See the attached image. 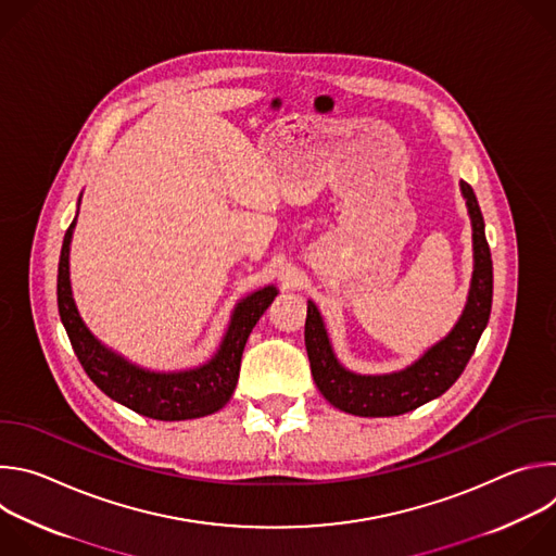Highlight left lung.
I'll list each match as a JSON object with an SVG mask.
<instances>
[{
	"label": "left lung",
	"mask_w": 556,
	"mask_h": 556,
	"mask_svg": "<svg viewBox=\"0 0 556 556\" xmlns=\"http://www.w3.org/2000/svg\"><path fill=\"white\" fill-rule=\"evenodd\" d=\"M459 191L472 228V275L468 296L451 332L427 348L412 365L389 374H358L348 369L332 348L319 307L307 299L305 350L312 378L324 399L337 409L365 418L414 412L442 395L459 378L472 356L491 316L493 260L478 198L464 180L459 182Z\"/></svg>",
	"instance_id": "8db88e82"
}]
</instances>
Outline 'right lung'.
<instances>
[{"label": "right lung", "instance_id": "right-lung-1", "mask_svg": "<svg viewBox=\"0 0 556 556\" xmlns=\"http://www.w3.org/2000/svg\"><path fill=\"white\" fill-rule=\"evenodd\" d=\"M81 195H78V204H81ZM76 217L63 237L56 303L72 350L90 380L114 403L153 420H193L219 412L230 401L237 378H240L242 354L255 324L279 294L277 286L268 283L235 303L219 348L208 361L189 369L155 371L105 345L84 321L70 281V244Z\"/></svg>", "mask_w": 556, "mask_h": 556}]
</instances>
